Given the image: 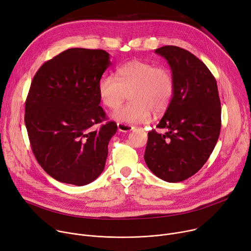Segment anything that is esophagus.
Masks as SVG:
<instances>
[{"mask_svg": "<svg viewBox=\"0 0 251 251\" xmlns=\"http://www.w3.org/2000/svg\"><path fill=\"white\" fill-rule=\"evenodd\" d=\"M117 127H118V130L120 132H129V131H132L134 129L133 126L125 124V123H118Z\"/></svg>", "mask_w": 251, "mask_h": 251, "instance_id": "obj_1", "label": "esophagus"}]
</instances>
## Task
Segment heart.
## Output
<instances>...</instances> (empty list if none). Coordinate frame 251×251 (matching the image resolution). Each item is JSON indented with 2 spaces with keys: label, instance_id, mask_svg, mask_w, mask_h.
<instances>
[{
  "label": "heart",
  "instance_id": "1",
  "mask_svg": "<svg viewBox=\"0 0 251 251\" xmlns=\"http://www.w3.org/2000/svg\"><path fill=\"white\" fill-rule=\"evenodd\" d=\"M101 102L109 109L117 108L128 93L131 102L118 108L113 118L129 124L146 123L152 119V112L163 113L174 93V80L164 67L133 60L120 66L116 77L103 75L98 83Z\"/></svg>",
  "mask_w": 251,
  "mask_h": 251
}]
</instances>
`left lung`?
I'll list each match as a JSON object with an SVG mask.
<instances>
[{"label": "left lung", "mask_w": 251, "mask_h": 251, "mask_svg": "<svg viewBox=\"0 0 251 251\" xmlns=\"http://www.w3.org/2000/svg\"><path fill=\"white\" fill-rule=\"evenodd\" d=\"M172 71L174 93L157 128L148 132L144 159L160 179L183 181L208 160L220 133L221 104L214 76L201 60L176 46L155 50Z\"/></svg>", "instance_id": "1"}]
</instances>
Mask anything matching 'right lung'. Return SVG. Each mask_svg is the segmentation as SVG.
Listing matches in <instances>:
<instances>
[{
  "label": "right lung",
  "mask_w": 251,
  "mask_h": 251,
  "mask_svg": "<svg viewBox=\"0 0 251 251\" xmlns=\"http://www.w3.org/2000/svg\"><path fill=\"white\" fill-rule=\"evenodd\" d=\"M111 65L104 50L68 49L44 63L33 78L25 124L38 163L54 179L87 185L103 172L117 131L100 104L98 83Z\"/></svg>",
  "instance_id": "1"
}]
</instances>
